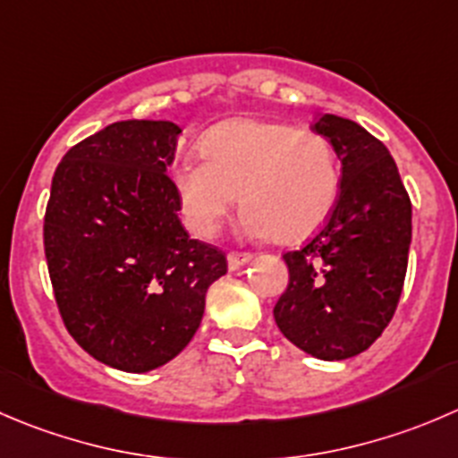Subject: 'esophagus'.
<instances>
[{
    "instance_id": "1",
    "label": "esophagus",
    "mask_w": 458,
    "mask_h": 458,
    "mask_svg": "<svg viewBox=\"0 0 458 458\" xmlns=\"http://www.w3.org/2000/svg\"><path fill=\"white\" fill-rule=\"evenodd\" d=\"M250 261V255L248 252H230L228 255V268L230 270H239L242 266H246Z\"/></svg>"
}]
</instances>
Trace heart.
Wrapping results in <instances>:
<instances>
[{"label":"heart","mask_w":458,"mask_h":458,"mask_svg":"<svg viewBox=\"0 0 458 458\" xmlns=\"http://www.w3.org/2000/svg\"><path fill=\"white\" fill-rule=\"evenodd\" d=\"M203 161L179 163L172 188L183 224L215 237L239 203L243 233L293 243L310 237L331 216L340 194V167L322 134L286 123L234 118L199 143Z\"/></svg>","instance_id":"heart-1"}]
</instances>
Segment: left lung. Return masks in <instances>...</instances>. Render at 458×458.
Here are the masks:
<instances>
[{
    "label": "left lung",
    "instance_id": "obj_1",
    "mask_svg": "<svg viewBox=\"0 0 458 458\" xmlns=\"http://www.w3.org/2000/svg\"><path fill=\"white\" fill-rule=\"evenodd\" d=\"M342 163L340 197L324 228L284 255L279 331L319 360L369 349L396 313L411 243V203L389 149L349 118L313 125Z\"/></svg>",
    "mask_w": 458,
    "mask_h": 458
}]
</instances>
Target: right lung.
I'll return each mask as SVG.
<instances>
[{
	"label": "right lung",
	"instance_id": "right-lung-1",
	"mask_svg": "<svg viewBox=\"0 0 458 458\" xmlns=\"http://www.w3.org/2000/svg\"><path fill=\"white\" fill-rule=\"evenodd\" d=\"M181 127L121 121L73 145L57 165L44 252L57 309L80 347L145 374L197 333L206 293L225 275L219 248L190 239L167 167Z\"/></svg>",
	"mask_w": 458,
	"mask_h": 458
}]
</instances>
